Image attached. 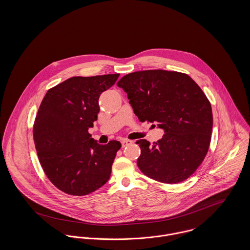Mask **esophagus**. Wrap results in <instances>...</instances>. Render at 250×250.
<instances>
[{
  "label": "esophagus",
  "instance_id": "1",
  "mask_svg": "<svg viewBox=\"0 0 250 250\" xmlns=\"http://www.w3.org/2000/svg\"><path fill=\"white\" fill-rule=\"evenodd\" d=\"M132 141H129V140H126V139H124V140H122L121 141V144H122V147H125V146H128V145H131L132 144Z\"/></svg>",
  "mask_w": 250,
  "mask_h": 250
}]
</instances>
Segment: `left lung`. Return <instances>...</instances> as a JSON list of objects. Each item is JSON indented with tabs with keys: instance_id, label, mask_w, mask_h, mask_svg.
<instances>
[{
	"instance_id": "8db88e82",
	"label": "left lung",
	"mask_w": 250,
	"mask_h": 250,
	"mask_svg": "<svg viewBox=\"0 0 250 250\" xmlns=\"http://www.w3.org/2000/svg\"><path fill=\"white\" fill-rule=\"evenodd\" d=\"M117 85L140 121L165 132L153 144L137 142L143 174L166 184L188 178L208 152L213 129L212 107L202 89L187 74L161 69L127 74Z\"/></svg>"
}]
</instances>
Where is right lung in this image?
Instances as JSON below:
<instances>
[{
  "mask_svg": "<svg viewBox=\"0 0 250 250\" xmlns=\"http://www.w3.org/2000/svg\"><path fill=\"white\" fill-rule=\"evenodd\" d=\"M119 74L72 77L49 89L34 125V140L40 165L62 191L86 195L109 179L121 143L99 144L88 134L97 120L99 97Z\"/></svg>",
  "mask_w": 250,
  "mask_h": 250,
  "instance_id": "right-lung-1",
  "label": "right lung"
}]
</instances>
